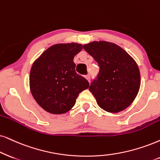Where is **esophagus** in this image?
<instances>
[{
    "label": "esophagus",
    "instance_id": "esophagus-1",
    "mask_svg": "<svg viewBox=\"0 0 160 160\" xmlns=\"http://www.w3.org/2000/svg\"><path fill=\"white\" fill-rule=\"evenodd\" d=\"M85 78H86V80H88V81L90 82V80H91V78H90V75H89V74H87V75H86V76H85Z\"/></svg>",
    "mask_w": 160,
    "mask_h": 160
}]
</instances>
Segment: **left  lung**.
<instances>
[{
	"label": "left lung",
	"mask_w": 160,
	"mask_h": 160,
	"mask_svg": "<svg viewBox=\"0 0 160 160\" xmlns=\"http://www.w3.org/2000/svg\"><path fill=\"white\" fill-rule=\"evenodd\" d=\"M100 66L89 91L98 106L111 113L122 112L132 103L140 87L137 62L120 46L107 41H93L83 45Z\"/></svg>",
	"instance_id": "1"
}]
</instances>
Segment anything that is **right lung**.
Segmentation results:
<instances>
[{
	"mask_svg": "<svg viewBox=\"0 0 160 160\" xmlns=\"http://www.w3.org/2000/svg\"><path fill=\"white\" fill-rule=\"evenodd\" d=\"M82 44L58 43L50 46L32 64L30 91L40 107L54 114H65L74 106L80 92L89 87L75 72L74 58Z\"/></svg>",
	"mask_w": 160,
	"mask_h": 160,
	"instance_id": "obj_1",
	"label": "right lung"
}]
</instances>
